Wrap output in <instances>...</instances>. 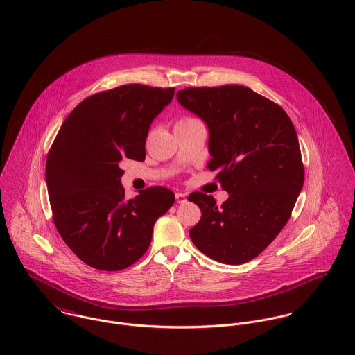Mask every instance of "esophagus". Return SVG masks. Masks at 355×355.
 Instances as JSON below:
<instances>
[{
	"instance_id": "obj_1",
	"label": "esophagus",
	"mask_w": 355,
	"mask_h": 355,
	"mask_svg": "<svg viewBox=\"0 0 355 355\" xmlns=\"http://www.w3.org/2000/svg\"><path fill=\"white\" fill-rule=\"evenodd\" d=\"M175 198H176V202L178 203H183L186 202V194H183V193H176L175 194Z\"/></svg>"
}]
</instances>
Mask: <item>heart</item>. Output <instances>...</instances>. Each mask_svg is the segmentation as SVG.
<instances>
[{"label": "heart", "mask_w": 355, "mask_h": 355, "mask_svg": "<svg viewBox=\"0 0 355 355\" xmlns=\"http://www.w3.org/2000/svg\"><path fill=\"white\" fill-rule=\"evenodd\" d=\"M187 120H191V119H183V120H180V121H187Z\"/></svg>", "instance_id": "1"}]
</instances>
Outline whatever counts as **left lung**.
Wrapping results in <instances>:
<instances>
[{
    "instance_id": "obj_1",
    "label": "left lung",
    "mask_w": 355,
    "mask_h": 355,
    "mask_svg": "<svg viewBox=\"0 0 355 355\" xmlns=\"http://www.w3.org/2000/svg\"><path fill=\"white\" fill-rule=\"evenodd\" d=\"M176 97L207 125V168L230 196L220 207L211 196H189L202 211L190 238L214 261L249 262L287 224L304 186L294 124L277 103L239 85L189 87Z\"/></svg>"
}]
</instances>
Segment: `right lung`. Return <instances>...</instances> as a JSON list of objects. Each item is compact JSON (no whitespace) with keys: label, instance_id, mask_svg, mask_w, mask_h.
<instances>
[{"label":"right lung","instance_id":"obj_1","mask_svg":"<svg viewBox=\"0 0 355 355\" xmlns=\"http://www.w3.org/2000/svg\"><path fill=\"white\" fill-rule=\"evenodd\" d=\"M173 87L124 85L80 102L62 123L46 158L54 225L89 266L121 270L152 242L155 220L175 202L161 186L124 200L120 161H144L153 120L169 105Z\"/></svg>","mask_w":355,"mask_h":355}]
</instances>
